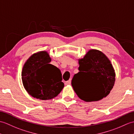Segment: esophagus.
Here are the masks:
<instances>
[{
    "label": "esophagus",
    "mask_w": 134,
    "mask_h": 134,
    "mask_svg": "<svg viewBox=\"0 0 134 134\" xmlns=\"http://www.w3.org/2000/svg\"><path fill=\"white\" fill-rule=\"evenodd\" d=\"M66 85H70V84H71V79H70V80H68V81H67L66 82Z\"/></svg>",
    "instance_id": "obj_1"
}]
</instances>
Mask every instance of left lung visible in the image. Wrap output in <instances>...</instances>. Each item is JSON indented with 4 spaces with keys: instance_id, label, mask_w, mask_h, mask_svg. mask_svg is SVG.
Listing matches in <instances>:
<instances>
[{
    "instance_id": "1",
    "label": "left lung",
    "mask_w": 134,
    "mask_h": 134,
    "mask_svg": "<svg viewBox=\"0 0 134 134\" xmlns=\"http://www.w3.org/2000/svg\"><path fill=\"white\" fill-rule=\"evenodd\" d=\"M80 72L72 80L80 99L96 102L108 96L115 82V72L108 58L100 50L91 49L79 59Z\"/></svg>"
}]
</instances>
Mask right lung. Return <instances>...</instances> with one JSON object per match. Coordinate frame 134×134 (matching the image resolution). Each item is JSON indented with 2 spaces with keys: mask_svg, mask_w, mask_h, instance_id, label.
Instances as JSON below:
<instances>
[{
  "mask_svg": "<svg viewBox=\"0 0 134 134\" xmlns=\"http://www.w3.org/2000/svg\"><path fill=\"white\" fill-rule=\"evenodd\" d=\"M51 60L48 53L41 51L31 55L23 65L22 83L32 97L42 100L52 99L64 87L61 71L49 64Z\"/></svg>",
  "mask_w": 134,
  "mask_h": 134,
  "instance_id": "right-lung-1",
  "label": "right lung"
}]
</instances>
